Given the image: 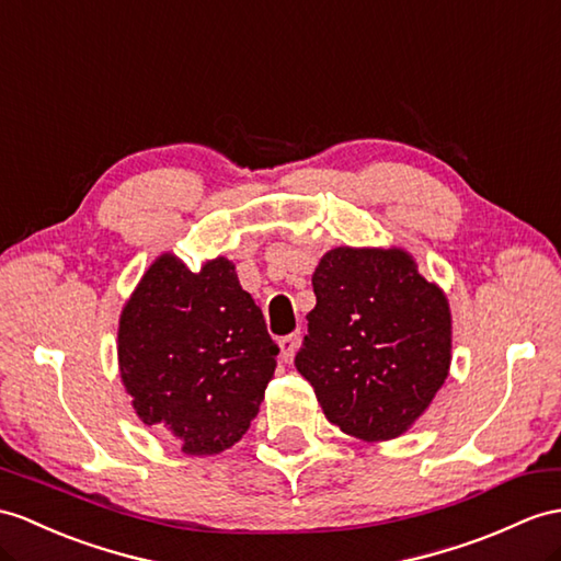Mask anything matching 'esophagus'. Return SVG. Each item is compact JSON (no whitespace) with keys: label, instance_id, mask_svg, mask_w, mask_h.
Segmentation results:
<instances>
[{"label":"esophagus","instance_id":"1","mask_svg":"<svg viewBox=\"0 0 561 561\" xmlns=\"http://www.w3.org/2000/svg\"><path fill=\"white\" fill-rule=\"evenodd\" d=\"M299 340H302V335H299L297 331L290 333V335H283V337L278 340V345H280V359H283L285 364L293 362L295 352H297V347H299Z\"/></svg>","mask_w":561,"mask_h":561}]
</instances>
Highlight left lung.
I'll use <instances>...</instances> for the list:
<instances>
[{
	"label": "left lung",
	"instance_id": "obj_1",
	"mask_svg": "<svg viewBox=\"0 0 561 561\" xmlns=\"http://www.w3.org/2000/svg\"><path fill=\"white\" fill-rule=\"evenodd\" d=\"M317 307L295 366L325 419L366 443L392 440L426 412L453 362L445 293L400 248H335L311 276Z\"/></svg>",
	"mask_w": 561,
	"mask_h": 561
}]
</instances>
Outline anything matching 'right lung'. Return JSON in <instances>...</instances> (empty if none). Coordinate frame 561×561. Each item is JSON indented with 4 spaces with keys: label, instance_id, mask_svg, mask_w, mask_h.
<instances>
[{
    "label": "right lung",
    "instance_id": "add662e5",
    "mask_svg": "<svg viewBox=\"0 0 561 561\" xmlns=\"http://www.w3.org/2000/svg\"><path fill=\"white\" fill-rule=\"evenodd\" d=\"M278 345L226 256L190 271L167 252L121 311L118 366L135 414L218 455L248 433L276 371Z\"/></svg>",
    "mask_w": 561,
    "mask_h": 561
}]
</instances>
